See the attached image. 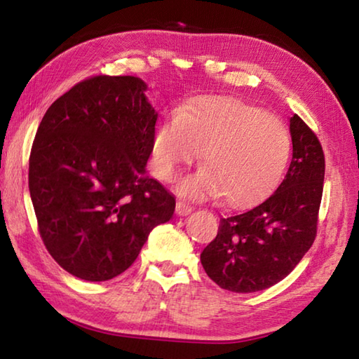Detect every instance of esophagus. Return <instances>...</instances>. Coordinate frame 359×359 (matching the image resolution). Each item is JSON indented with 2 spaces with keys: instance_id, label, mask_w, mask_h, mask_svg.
<instances>
[{
  "instance_id": "esophagus-1",
  "label": "esophagus",
  "mask_w": 359,
  "mask_h": 359,
  "mask_svg": "<svg viewBox=\"0 0 359 359\" xmlns=\"http://www.w3.org/2000/svg\"><path fill=\"white\" fill-rule=\"evenodd\" d=\"M190 212H191V205H188V204L182 203V201L175 204V214H177V215L185 217V215L190 214Z\"/></svg>"
}]
</instances>
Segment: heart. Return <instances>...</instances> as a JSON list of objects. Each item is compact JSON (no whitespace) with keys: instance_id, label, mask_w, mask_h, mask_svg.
Segmentation results:
<instances>
[{"instance_id":"b5f03b06","label":"heart","mask_w":359,"mask_h":359,"mask_svg":"<svg viewBox=\"0 0 359 359\" xmlns=\"http://www.w3.org/2000/svg\"><path fill=\"white\" fill-rule=\"evenodd\" d=\"M291 139L280 118L233 98H201L169 115L154 137L158 179L172 180L203 151L204 169L182 182L184 196H222L229 208L266 198L287 168Z\"/></svg>"}]
</instances>
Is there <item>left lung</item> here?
<instances>
[{
    "label": "left lung",
    "instance_id": "1",
    "mask_svg": "<svg viewBox=\"0 0 359 359\" xmlns=\"http://www.w3.org/2000/svg\"><path fill=\"white\" fill-rule=\"evenodd\" d=\"M293 158L277 190L253 209L220 218L201 264L218 287L255 293L287 277L312 247L323 194L325 154L299 115L290 118Z\"/></svg>",
    "mask_w": 359,
    "mask_h": 359
}]
</instances>
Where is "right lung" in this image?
I'll list each match as a JSON object with an SVG mask.
<instances>
[{"instance_id":"add662e5","label":"right lung","mask_w":359,"mask_h":359,"mask_svg":"<svg viewBox=\"0 0 359 359\" xmlns=\"http://www.w3.org/2000/svg\"><path fill=\"white\" fill-rule=\"evenodd\" d=\"M133 76H95L53 102L29 154L41 239L74 277L104 282L135 263L175 198L145 174L158 114Z\"/></svg>"}]
</instances>
